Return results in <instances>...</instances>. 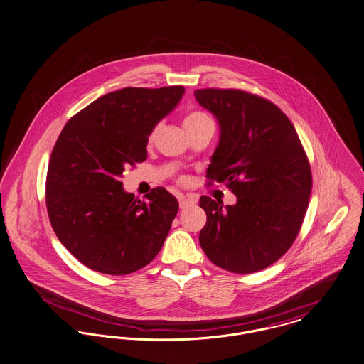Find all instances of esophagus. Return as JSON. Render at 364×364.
<instances>
[{
    "label": "esophagus",
    "mask_w": 364,
    "mask_h": 364,
    "mask_svg": "<svg viewBox=\"0 0 364 364\" xmlns=\"http://www.w3.org/2000/svg\"><path fill=\"white\" fill-rule=\"evenodd\" d=\"M178 200H179V207H181L182 210L191 208V207H193L194 204H196V200H194V198H192V197H186V196H179Z\"/></svg>",
    "instance_id": "esophagus-1"
}]
</instances>
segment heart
<instances>
[{"mask_svg": "<svg viewBox=\"0 0 364 364\" xmlns=\"http://www.w3.org/2000/svg\"><path fill=\"white\" fill-rule=\"evenodd\" d=\"M210 120H211V119H210L205 113H203V112H200V110H193V112L188 113V114L183 117V127H185L186 132H189V131H192L194 128H197L198 125H201V124H204V122H210ZM156 132H157V128H153L151 132L149 134V138H147L149 142H151V141L154 139Z\"/></svg>", "mask_w": 364, "mask_h": 364, "instance_id": "heart-1", "label": "heart"}]
</instances>
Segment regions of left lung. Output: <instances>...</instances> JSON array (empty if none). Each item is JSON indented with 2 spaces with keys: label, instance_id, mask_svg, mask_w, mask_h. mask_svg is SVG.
<instances>
[{
  "label": "left lung",
  "instance_id": "left-lung-1",
  "mask_svg": "<svg viewBox=\"0 0 364 364\" xmlns=\"http://www.w3.org/2000/svg\"><path fill=\"white\" fill-rule=\"evenodd\" d=\"M219 122L208 183L226 182L237 197L222 205L200 197L207 222L198 242L213 264L254 273L282 258L296 239L312 191V172L289 117L270 100L242 90H196Z\"/></svg>",
  "mask_w": 364,
  "mask_h": 364
}]
</instances>
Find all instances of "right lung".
<instances>
[{"label": "right lung", "mask_w": 364, "mask_h": 364, "mask_svg": "<svg viewBox=\"0 0 364 364\" xmlns=\"http://www.w3.org/2000/svg\"><path fill=\"white\" fill-rule=\"evenodd\" d=\"M182 85L122 88L97 97L63 127L49 159L46 201L60 242L85 267L128 274L150 264L179 204L164 188L146 200L122 189L129 166L147 159V138L175 109Z\"/></svg>", "instance_id": "add662e5"}]
</instances>
